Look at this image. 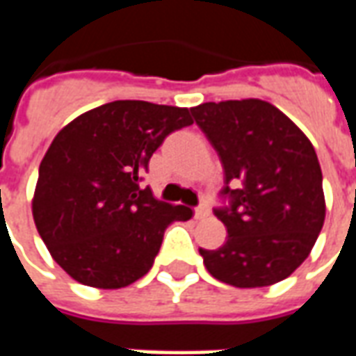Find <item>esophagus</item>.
Returning <instances> with one entry per match:
<instances>
[{
    "label": "esophagus",
    "instance_id": "esophagus-1",
    "mask_svg": "<svg viewBox=\"0 0 356 356\" xmlns=\"http://www.w3.org/2000/svg\"><path fill=\"white\" fill-rule=\"evenodd\" d=\"M208 216H209L208 204H202V206H198V208H196V211H194V217H196V219H206Z\"/></svg>",
    "mask_w": 356,
    "mask_h": 356
}]
</instances>
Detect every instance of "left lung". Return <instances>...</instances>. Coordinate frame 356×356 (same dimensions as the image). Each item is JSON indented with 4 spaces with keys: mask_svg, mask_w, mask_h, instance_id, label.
<instances>
[{
    "mask_svg": "<svg viewBox=\"0 0 356 356\" xmlns=\"http://www.w3.org/2000/svg\"><path fill=\"white\" fill-rule=\"evenodd\" d=\"M191 112L223 163L221 194L229 198V208L216 209L227 242L200 248L208 273L236 288L288 278L309 257L326 217L311 140L261 99L204 102Z\"/></svg>",
    "mask_w": 356,
    "mask_h": 356,
    "instance_id": "8db88e82",
    "label": "left lung"
}]
</instances>
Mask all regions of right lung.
I'll return each mask as SVG.
<instances>
[{"instance_id": "1", "label": "right lung", "mask_w": 356, "mask_h": 356, "mask_svg": "<svg viewBox=\"0 0 356 356\" xmlns=\"http://www.w3.org/2000/svg\"><path fill=\"white\" fill-rule=\"evenodd\" d=\"M191 124L188 108L114 101L57 133L40 163L32 216L51 257L76 282L129 286L150 270L168 225L193 217L139 186L156 148Z\"/></svg>"}]
</instances>
